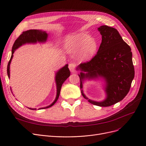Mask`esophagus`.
Instances as JSON below:
<instances>
[{
    "instance_id": "obj_1",
    "label": "esophagus",
    "mask_w": 146,
    "mask_h": 146,
    "mask_svg": "<svg viewBox=\"0 0 146 146\" xmlns=\"http://www.w3.org/2000/svg\"><path fill=\"white\" fill-rule=\"evenodd\" d=\"M75 67H76V64L74 63H70L68 64V68L70 69V70L71 72H74L75 71Z\"/></svg>"
}]
</instances>
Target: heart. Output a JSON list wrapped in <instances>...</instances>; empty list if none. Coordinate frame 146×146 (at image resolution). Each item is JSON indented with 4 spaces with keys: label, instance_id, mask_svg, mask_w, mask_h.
I'll use <instances>...</instances> for the list:
<instances>
[{
    "label": "heart",
    "instance_id": "b5f03b06",
    "mask_svg": "<svg viewBox=\"0 0 146 146\" xmlns=\"http://www.w3.org/2000/svg\"><path fill=\"white\" fill-rule=\"evenodd\" d=\"M64 48L68 52H74L80 50V57L88 60L92 57L98 48L96 40L85 33H79L68 36L64 42Z\"/></svg>",
    "mask_w": 146,
    "mask_h": 146
}]
</instances>
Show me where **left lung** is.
Instances as JSON below:
<instances>
[{
	"mask_svg": "<svg viewBox=\"0 0 146 146\" xmlns=\"http://www.w3.org/2000/svg\"><path fill=\"white\" fill-rule=\"evenodd\" d=\"M98 31L102 35V42L96 54L90 61L80 63L77 69L82 72L79 74L80 88L86 99L88 98L81 89L84 78L102 77L106 80V100L88 101L95 105L106 107L121 101L127 95L134 78V67L131 48L122 40L118 31L107 25L101 26Z\"/></svg>",
	"mask_w": 146,
	"mask_h": 146,
	"instance_id": "8db88e82",
	"label": "left lung"
}]
</instances>
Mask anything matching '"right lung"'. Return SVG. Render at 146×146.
<instances>
[{"label":"right lung","mask_w":146,"mask_h":146,"mask_svg":"<svg viewBox=\"0 0 146 146\" xmlns=\"http://www.w3.org/2000/svg\"><path fill=\"white\" fill-rule=\"evenodd\" d=\"M47 36H48V34L45 31H42L37 30V29H30V30L26 31L23 32L19 35V36L16 40H15L13 45L12 49V56L7 67V76H8L9 78L10 77V70H9L10 64L11 62L12 58L13 56V54L15 50L17 49L22 45L26 43H36V42H45L46 40H47ZM70 72L68 68V64H66L63 68L60 69L56 73V82L57 85L56 98L54 100V101L50 105L44 107V108H40V109H45V108H50V107L52 106L57 102L60 95L61 86H62L63 83L64 82V81L69 77V76H70ZM29 109L32 110H36V109H33V108H29Z\"/></svg>","instance_id":"1"}]
</instances>
